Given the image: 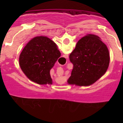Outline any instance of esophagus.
Wrapping results in <instances>:
<instances>
[{"mask_svg": "<svg viewBox=\"0 0 123 123\" xmlns=\"http://www.w3.org/2000/svg\"><path fill=\"white\" fill-rule=\"evenodd\" d=\"M64 58H65V59L68 58V55H64Z\"/></svg>", "mask_w": 123, "mask_h": 123, "instance_id": "1", "label": "esophagus"}]
</instances>
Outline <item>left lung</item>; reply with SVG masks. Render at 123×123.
I'll return each mask as SVG.
<instances>
[{
  "label": "left lung",
  "instance_id": "obj_1",
  "mask_svg": "<svg viewBox=\"0 0 123 123\" xmlns=\"http://www.w3.org/2000/svg\"><path fill=\"white\" fill-rule=\"evenodd\" d=\"M108 47L100 38L89 34L77 42L69 55L73 69L67 82L70 85L89 86L105 74L110 63Z\"/></svg>",
  "mask_w": 123,
  "mask_h": 123
}]
</instances>
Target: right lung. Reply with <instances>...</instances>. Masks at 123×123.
I'll list each match as a JSON object with an SVG mask.
<instances>
[{
  "label": "right lung",
  "mask_w": 123,
  "mask_h": 123,
  "mask_svg": "<svg viewBox=\"0 0 123 123\" xmlns=\"http://www.w3.org/2000/svg\"><path fill=\"white\" fill-rule=\"evenodd\" d=\"M61 56L58 47L44 36L31 39L19 55V64L27 78L41 85L52 84L50 71Z\"/></svg>",
  "instance_id": "1"
}]
</instances>
